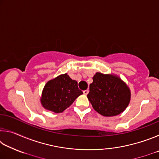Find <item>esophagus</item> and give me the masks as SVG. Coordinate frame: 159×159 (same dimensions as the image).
<instances>
[{"label": "esophagus", "mask_w": 159, "mask_h": 159, "mask_svg": "<svg viewBox=\"0 0 159 159\" xmlns=\"http://www.w3.org/2000/svg\"><path fill=\"white\" fill-rule=\"evenodd\" d=\"M88 92H89V90H85L83 91V94H84V95H88Z\"/></svg>", "instance_id": "1"}]
</instances>
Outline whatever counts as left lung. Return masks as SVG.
Instances as JSON below:
<instances>
[{
    "instance_id": "8db88e82",
    "label": "left lung",
    "mask_w": 159,
    "mask_h": 159,
    "mask_svg": "<svg viewBox=\"0 0 159 159\" xmlns=\"http://www.w3.org/2000/svg\"><path fill=\"white\" fill-rule=\"evenodd\" d=\"M88 94L93 109L104 116H114L122 113L130 101L128 86L116 75L96 73Z\"/></svg>"
}]
</instances>
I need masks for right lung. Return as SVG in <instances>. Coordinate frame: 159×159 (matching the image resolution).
Here are the masks:
<instances>
[{
    "label": "right lung",
    "instance_id": "1",
    "mask_svg": "<svg viewBox=\"0 0 159 159\" xmlns=\"http://www.w3.org/2000/svg\"><path fill=\"white\" fill-rule=\"evenodd\" d=\"M82 94L76 80H72L67 74H61L45 84L42 93L41 104L45 109L61 113Z\"/></svg>",
    "mask_w": 159,
    "mask_h": 159
}]
</instances>
